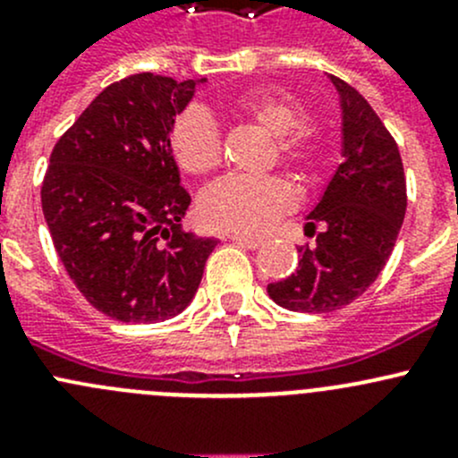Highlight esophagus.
<instances>
[{"instance_id": "esophagus-1", "label": "esophagus", "mask_w": 458, "mask_h": 458, "mask_svg": "<svg viewBox=\"0 0 458 458\" xmlns=\"http://www.w3.org/2000/svg\"><path fill=\"white\" fill-rule=\"evenodd\" d=\"M230 242H234V243H239V246H243V248H250V250H255V248H259L261 246V239H255V237H243V234H230Z\"/></svg>"}]
</instances>
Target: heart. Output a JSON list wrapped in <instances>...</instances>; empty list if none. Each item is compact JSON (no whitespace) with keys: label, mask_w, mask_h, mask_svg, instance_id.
<instances>
[{"label":"heart","mask_w":458,"mask_h":458,"mask_svg":"<svg viewBox=\"0 0 458 458\" xmlns=\"http://www.w3.org/2000/svg\"><path fill=\"white\" fill-rule=\"evenodd\" d=\"M237 117L275 137V155L301 179H315L323 159V135L303 119L294 97L279 90H248L230 104ZM170 148L188 174H208L221 164V137L201 110H186L170 128ZM293 191L281 179L225 177L212 183L199 199V216L212 230L257 234L293 208Z\"/></svg>","instance_id":"obj_1"}]
</instances>
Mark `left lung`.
<instances>
[{
  "label": "left lung",
  "instance_id": "left-lung-1",
  "mask_svg": "<svg viewBox=\"0 0 458 458\" xmlns=\"http://www.w3.org/2000/svg\"><path fill=\"white\" fill-rule=\"evenodd\" d=\"M344 113V164L308 215L312 246L267 294L293 312H335L361 297L392 255L408 206L399 146L352 86L330 75ZM319 233H316V225Z\"/></svg>",
  "mask_w": 458,
  "mask_h": 458
}]
</instances>
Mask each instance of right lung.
<instances>
[{
  "instance_id": "add662e5",
  "label": "right lung",
  "mask_w": 458,
  "mask_h": 458,
  "mask_svg": "<svg viewBox=\"0 0 458 458\" xmlns=\"http://www.w3.org/2000/svg\"><path fill=\"white\" fill-rule=\"evenodd\" d=\"M195 86L152 72L114 81L50 152L41 210L55 250L86 301L114 321L179 315L216 246L182 228L191 195L170 148Z\"/></svg>"
}]
</instances>
